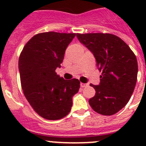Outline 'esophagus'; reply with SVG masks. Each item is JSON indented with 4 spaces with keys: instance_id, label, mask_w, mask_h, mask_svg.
Listing matches in <instances>:
<instances>
[{
    "instance_id": "obj_1",
    "label": "esophagus",
    "mask_w": 146,
    "mask_h": 146,
    "mask_svg": "<svg viewBox=\"0 0 146 146\" xmlns=\"http://www.w3.org/2000/svg\"><path fill=\"white\" fill-rule=\"evenodd\" d=\"M88 86V84H87V83H80V87L81 88H85L86 87V86Z\"/></svg>"
}]
</instances>
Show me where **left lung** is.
Here are the masks:
<instances>
[{
	"label": "left lung",
	"mask_w": 146,
	"mask_h": 146,
	"mask_svg": "<svg viewBox=\"0 0 146 146\" xmlns=\"http://www.w3.org/2000/svg\"><path fill=\"white\" fill-rule=\"evenodd\" d=\"M78 39L93 53L101 76L98 86L90 84L96 95L89 100L93 110L112 115L128 103L138 76L136 56L121 38L111 33H76Z\"/></svg>",
	"instance_id": "1"
}]
</instances>
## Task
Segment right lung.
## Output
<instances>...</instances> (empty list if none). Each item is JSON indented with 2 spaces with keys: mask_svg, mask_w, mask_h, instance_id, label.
I'll list each match as a JSON object with an SVG mask.
<instances>
[{
  "mask_svg": "<svg viewBox=\"0 0 146 146\" xmlns=\"http://www.w3.org/2000/svg\"><path fill=\"white\" fill-rule=\"evenodd\" d=\"M76 33L46 32L31 38L18 60L24 96L34 111L47 120L61 119L71 110L72 98L78 92V79L64 80L56 73Z\"/></svg>",
  "mask_w": 146,
  "mask_h": 146,
  "instance_id": "add662e5",
  "label": "right lung"
}]
</instances>
